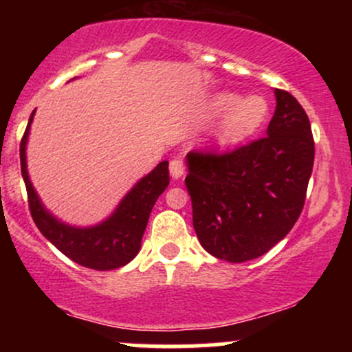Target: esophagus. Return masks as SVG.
<instances>
[{"label": "esophagus", "instance_id": "esophagus-1", "mask_svg": "<svg viewBox=\"0 0 352 352\" xmlns=\"http://www.w3.org/2000/svg\"><path fill=\"white\" fill-rule=\"evenodd\" d=\"M168 168H170V175L173 177V179H180V177L184 175V172H185L184 160H182L180 157H175V159L170 160V165H168Z\"/></svg>", "mask_w": 352, "mask_h": 352}]
</instances>
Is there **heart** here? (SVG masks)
<instances>
[{
    "label": "heart",
    "instance_id": "1",
    "mask_svg": "<svg viewBox=\"0 0 352 352\" xmlns=\"http://www.w3.org/2000/svg\"><path fill=\"white\" fill-rule=\"evenodd\" d=\"M227 110L229 112L220 125L218 137L223 142H235L253 134L263 124L268 107H266L265 99L258 96L238 99V96L232 92L217 94L210 102V111L213 114H223Z\"/></svg>",
    "mask_w": 352,
    "mask_h": 352
}]
</instances>
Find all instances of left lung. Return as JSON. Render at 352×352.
<instances>
[{
	"label": "left lung",
	"mask_w": 352,
	"mask_h": 352,
	"mask_svg": "<svg viewBox=\"0 0 352 352\" xmlns=\"http://www.w3.org/2000/svg\"><path fill=\"white\" fill-rule=\"evenodd\" d=\"M266 135L233 151L188 152L185 185L200 245L218 260L243 263L272 250L294 227L313 172L308 114L283 89Z\"/></svg>",
	"instance_id": "8db88e82"
}]
</instances>
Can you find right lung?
Listing matches in <instances>:
<instances>
[{
	"label": "right lung",
	"instance_id": "right-lung-1",
	"mask_svg": "<svg viewBox=\"0 0 352 352\" xmlns=\"http://www.w3.org/2000/svg\"><path fill=\"white\" fill-rule=\"evenodd\" d=\"M34 111L30 117L24 131L19 159H21V173L26 184L28 204L36 227L51 241L59 252L80 266L91 270H116L134 260L139 253L140 241L147 227L153 204L168 185V162L164 160L153 170L135 185L124 200L114 215L104 223L92 228H74L56 220L44 210L36 195L33 185L26 170V140L30 134V125L33 122Z\"/></svg>",
	"mask_w": 352,
	"mask_h": 352
}]
</instances>
